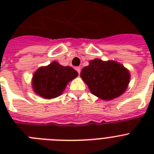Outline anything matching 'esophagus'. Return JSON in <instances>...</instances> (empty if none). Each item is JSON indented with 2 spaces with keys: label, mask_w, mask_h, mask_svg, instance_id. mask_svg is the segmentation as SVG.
I'll list each match as a JSON object with an SVG mask.
<instances>
[{
  "label": "esophagus",
  "mask_w": 154,
  "mask_h": 154,
  "mask_svg": "<svg viewBox=\"0 0 154 154\" xmlns=\"http://www.w3.org/2000/svg\"><path fill=\"white\" fill-rule=\"evenodd\" d=\"M76 70H77V72H78V73H79V74H80V72H81V68H80V67H76Z\"/></svg>",
  "instance_id": "34e87169"
}]
</instances>
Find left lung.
<instances>
[{
	"label": "left lung",
	"mask_w": 154,
	"mask_h": 154,
	"mask_svg": "<svg viewBox=\"0 0 154 154\" xmlns=\"http://www.w3.org/2000/svg\"><path fill=\"white\" fill-rule=\"evenodd\" d=\"M81 77L95 96L103 100H112L121 96L129 85V71L119 63L94 59L83 68Z\"/></svg>",
	"instance_id": "obj_1"
}]
</instances>
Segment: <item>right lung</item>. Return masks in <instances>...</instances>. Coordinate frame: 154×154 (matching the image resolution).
Returning a JSON list of instances; mask_svg holds the SVG:
<instances>
[{
	"instance_id": "1",
	"label": "right lung",
	"mask_w": 154,
	"mask_h": 154,
	"mask_svg": "<svg viewBox=\"0 0 154 154\" xmlns=\"http://www.w3.org/2000/svg\"><path fill=\"white\" fill-rule=\"evenodd\" d=\"M78 73L70 66H62L53 61L46 67L37 70L32 78L34 92L45 98H54L60 96L68 82L77 77Z\"/></svg>"
}]
</instances>
